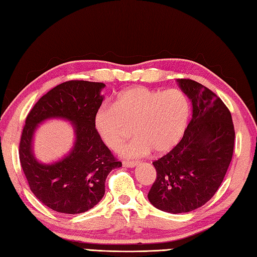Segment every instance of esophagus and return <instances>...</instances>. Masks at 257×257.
Listing matches in <instances>:
<instances>
[{
  "mask_svg": "<svg viewBox=\"0 0 257 257\" xmlns=\"http://www.w3.org/2000/svg\"><path fill=\"white\" fill-rule=\"evenodd\" d=\"M123 166L124 167H134L139 164V162H134V161H123Z\"/></svg>",
  "mask_w": 257,
  "mask_h": 257,
  "instance_id": "1",
  "label": "esophagus"
}]
</instances>
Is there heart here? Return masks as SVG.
I'll use <instances>...</instances> for the list:
<instances>
[{
	"mask_svg": "<svg viewBox=\"0 0 257 257\" xmlns=\"http://www.w3.org/2000/svg\"><path fill=\"white\" fill-rule=\"evenodd\" d=\"M190 104L179 89L165 91L133 87L116 95L113 104L102 105L93 117L95 132L103 143L118 151L132 133L135 138L124 147L127 157L162 154L174 148L184 135Z\"/></svg>",
	"mask_w": 257,
	"mask_h": 257,
	"instance_id": "1",
	"label": "heart"
}]
</instances>
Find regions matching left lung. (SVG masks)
Returning <instances> with one entry per match:
<instances>
[{
  "instance_id": "1",
  "label": "left lung",
  "mask_w": 257,
  "mask_h": 257,
  "mask_svg": "<svg viewBox=\"0 0 257 257\" xmlns=\"http://www.w3.org/2000/svg\"><path fill=\"white\" fill-rule=\"evenodd\" d=\"M192 102V118L174 148L153 162L156 180L148 192L154 207L169 213L202 207L219 189L232 161L234 125L213 91L191 79H178Z\"/></svg>"
}]
</instances>
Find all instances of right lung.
<instances>
[{"label": "right lung", "mask_w": 257, "mask_h": 257, "mask_svg": "<svg viewBox=\"0 0 257 257\" xmlns=\"http://www.w3.org/2000/svg\"><path fill=\"white\" fill-rule=\"evenodd\" d=\"M102 82L70 80L39 99L27 114L20 142V162L28 185L39 201L56 212L77 214L93 208L105 192V179L122 163L95 132L93 117L103 101ZM64 117L76 128V144L69 157L51 165L39 164L31 154L36 125Z\"/></svg>", "instance_id": "add662e5"}]
</instances>
